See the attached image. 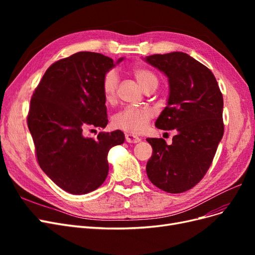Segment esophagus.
Instances as JSON below:
<instances>
[{"label": "esophagus", "mask_w": 255, "mask_h": 255, "mask_svg": "<svg viewBox=\"0 0 255 255\" xmlns=\"http://www.w3.org/2000/svg\"><path fill=\"white\" fill-rule=\"evenodd\" d=\"M126 140L128 143H137L141 140V138L133 134H126Z\"/></svg>", "instance_id": "1"}]
</instances>
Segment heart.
<instances>
[{
	"label": "heart",
	"instance_id": "obj_1",
	"mask_svg": "<svg viewBox=\"0 0 255 255\" xmlns=\"http://www.w3.org/2000/svg\"><path fill=\"white\" fill-rule=\"evenodd\" d=\"M135 80L139 86L145 90L152 86H157L158 80L156 75L149 69L142 67L134 68L132 71ZM119 78L116 71H107L102 79V94L106 103H114L117 98ZM153 118V111L149 107L128 106L118 112L112 119V125L115 128L121 129L129 134H141L148 128L149 123Z\"/></svg>",
	"mask_w": 255,
	"mask_h": 255
}]
</instances>
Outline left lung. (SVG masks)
<instances>
[{
	"label": "left lung",
	"instance_id": "obj_1",
	"mask_svg": "<svg viewBox=\"0 0 255 255\" xmlns=\"http://www.w3.org/2000/svg\"><path fill=\"white\" fill-rule=\"evenodd\" d=\"M169 80L168 104L155 126L175 129L172 143L148 138L153 154L146 164L152 184L170 194L187 191L203 179L225 132L223 98L213 72L186 53L145 56Z\"/></svg>",
	"mask_w": 255,
	"mask_h": 255
}]
</instances>
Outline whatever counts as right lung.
Segmentation results:
<instances>
[{
  "label": "right lung",
  "instance_id": "1",
  "mask_svg": "<svg viewBox=\"0 0 255 255\" xmlns=\"http://www.w3.org/2000/svg\"><path fill=\"white\" fill-rule=\"evenodd\" d=\"M114 66L103 54L75 53L48 68L30 99L26 121L38 164L72 195L101 186L109 173L107 153L125 141L119 129L84 136L109 122L101 84Z\"/></svg>",
  "mask_w": 255,
  "mask_h": 255
}]
</instances>
